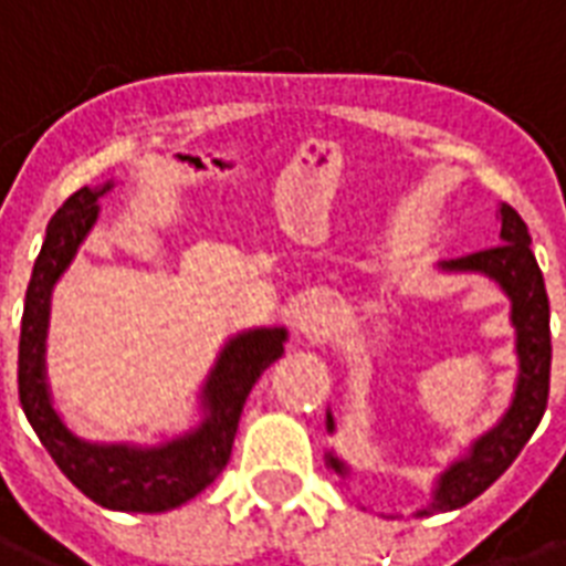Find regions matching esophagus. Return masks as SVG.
<instances>
[{"mask_svg": "<svg viewBox=\"0 0 566 566\" xmlns=\"http://www.w3.org/2000/svg\"><path fill=\"white\" fill-rule=\"evenodd\" d=\"M329 302L326 300H305L296 308V332H300L302 338H323L326 332H329Z\"/></svg>", "mask_w": 566, "mask_h": 566, "instance_id": "esophagus-1", "label": "esophagus"}]
</instances>
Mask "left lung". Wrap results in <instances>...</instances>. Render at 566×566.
Returning <instances> with one entry per match:
<instances>
[{
  "label": "left lung",
  "mask_w": 566,
  "mask_h": 566,
  "mask_svg": "<svg viewBox=\"0 0 566 566\" xmlns=\"http://www.w3.org/2000/svg\"><path fill=\"white\" fill-rule=\"evenodd\" d=\"M499 213H502V234L495 249L465 254L457 261H439L437 270L448 275H481L486 282H493L504 293V300L511 302L507 321H511L513 356H516V382H513L511 403L490 430L478 433L463 454L451 460L433 478L430 499L418 507L416 516L457 511L478 499L486 486H493L523 451L525 442L532 439L546 412L552 365L546 284H543L537 258L528 249L532 245L528 226L513 207L502 205ZM335 430H338L335 412L326 409V433L335 437ZM326 465L332 474H338L340 484L347 486L353 469L335 448L326 451Z\"/></svg>",
  "instance_id": "obj_1"
}]
</instances>
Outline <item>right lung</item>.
<instances>
[{"label": "right lung", "mask_w": 566, "mask_h": 566, "mask_svg": "<svg viewBox=\"0 0 566 566\" xmlns=\"http://www.w3.org/2000/svg\"><path fill=\"white\" fill-rule=\"evenodd\" d=\"M118 180L82 187L64 201L46 226V240L25 287L20 326V403L55 465L92 502L124 513L175 511L222 474L234 446L245 398L275 359H282L287 329L254 326L234 332L219 347L184 427L163 430L150 442H101L73 430L55 409L46 379V332L59 279L101 219V198Z\"/></svg>", "instance_id": "obj_1"}]
</instances>
